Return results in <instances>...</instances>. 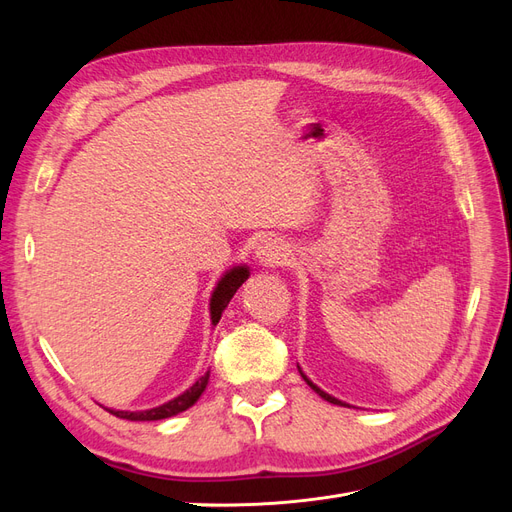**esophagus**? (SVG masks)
<instances>
[{"label": "esophagus", "instance_id": "esophagus-1", "mask_svg": "<svg viewBox=\"0 0 512 512\" xmlns=\"http://www.w3.org/2000/svg\"><path fill=\"white\" fill-rule=\"evenodd\" d=\"M290 256L288 245L280 239H265L256 247V260L262 267H282Z\"/></svg>", "mask_w": 512, "mask_h": 512}]
</instances>
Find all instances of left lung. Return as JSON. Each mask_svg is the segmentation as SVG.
Returning a JSON list of instances; mask_svg holds the SVG:
<instances>
[{
	"mask_svg": "<svg viewBox=\"0 0 512 512\" xmlns=\"http://www.w3.org/2000/svg\"><path fill=\"white\" fill-rule=\"evenodd\" d=\"M299 371H301V369H299ZM301 376H303V380H305V382H307L309 386H312V389H314V391H316V393H318V395H320L322 399H327V401H331V404H342V401H339V399H335V397L327 395V393H324V391H320V389H318V386H316V384H314L312 380H309V378H307L305 374H301ZM342 406H346V404H342Z\"/></svg>",
	"mask_w": 512,
	"mask_h": 512,
	"instance_id": "1",
	"label": "left lung"
}]
</instances>
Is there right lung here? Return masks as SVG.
Wrapping results in <instances>:
<instances>
[{
  "mask_svg": "<svg viewBox=\"0 0 512 512\" xmlns=\"http://www.w3.org/2000/svg\"><path fill=\"white\" fill-rule=\"evenodd\" d=\"M247 275H250V271H247L245 267H237V269H230L222 277L218 288L213 290V297H211V322L213 324L220 322L226 305L230 303L232 297H235V292L239 290V286L247 280ZM207 382H209V371L194 386H190V389L185 391L183 395L175 397L173 401H168V404H164V406L143 410V412H123V410H108V412L115 414L117 418H126V421H160V418L175 416L183 410H188L190 406H194L196 399L203 395Z\"/></svg>",
  "mask_w": 512,
  "mask_h": 512,
  "instance_id": "right-lung-1",
  "label": "right lung"
}]
</instances>
